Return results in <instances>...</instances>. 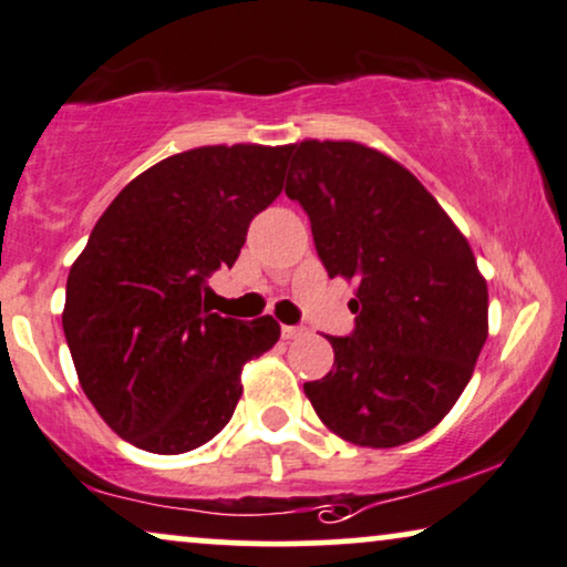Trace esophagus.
<instances>
[{
	"instance_id": "esophagus-1",
	"label": "esophagus",
	"mask_w": 567,
	"mask_h": 567,
	"mask_svg": "<svg viewBox=\"0 0 567 567\" xmlns=\"http://www.w3.org/2000/svg\"><path fill=\"white\" fill-rule=\"evenodd\" d=\"M302 333H305L302 326H281L284 339H297V337H302Z\"/></svg>"
}]
</instances>
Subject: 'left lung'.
I'll list each match as a JSON object with an SVG mask.
<instances>
[{
	"mask_svg": "<svg viewBox=\"0 0 567 567\" xmlns=\"http://www.w3.org/2000/svg\"><path fill=\"white\" fill-rule=\"evenodd\" d=\"M286 197L310 218L328 276L358 281L354 331L328 337L333 368L305 383L318 417L373 450L431 431L473 375L488 291L471 244L408 167L358 142L289 150Z\"/></svg>",
	"mask_w": 567,
	"mask_h": 567,
	"instance_id": "obj_1",
	"label": "left lung"
}]
</instances>
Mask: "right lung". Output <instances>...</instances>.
I'll list each match as a JSON object with an SVG mask.
<instances>
[{"instance_id":"obj_1","label":"right lung","mask_w":567,"mask_h":567,"mask_svg":"<svg viewBox=\"0 0 567 567\" xmlns=\"http://www.w3.org/2000/svg\"><path fill=\"white\" fill-rule=\"evenodd\" d=\"M291 146H199L131 181L91 230L65 289L83 394L138 450L181 454L234 415L241 368L276 344L270 316L220 318L202 295L284 188Z\"/></svg>"}]
</instances>
